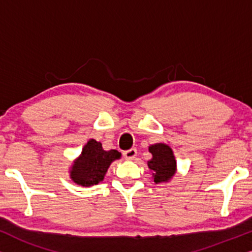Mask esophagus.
<instances>
[{"mask_svg": "<svg viewBox=\"0 0 252 252\" xmlns=\"http://www.w3.org/2000/svg\"><path fill=\"white\" fill-rule=\"evenodd\" d=\"M136 154H137L136 149H134V148H132V149H129V150H126V151H124V154H123V155H124V157H125V159L132 160L133 158H135Z\"/></svg>", "mask_w": 252, "mask_h": 252, "instance_id": "34e87169", "label": "esophagus"}]
</instances>
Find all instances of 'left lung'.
I'll return each mask as SVG.
<instances>
[{"instance_id":"8db88e82","label":"left lung","mask_w":252,"mask_h":252,"mask_svg":"<svg viewBox=\"0 0 252 252\" xmlns=\"http://www.w3.org/2000/svg\"><path fill=\"white\" fill-rule=\"evenodd\" d=\"M149 153L153 158L148 160V167L153 173L155 184H166L177 173V160L173 150L165 143L151 144Z\"/></svg>"}]
</instances>
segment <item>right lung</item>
I'll return each mask as SVG.
<instances>
[{
	"instance_id": "obj_1",
	"label": "right lung",
	"mask_w": 252,
	"mask_h": 252,
	"mask_svg": "<svg viewBox=\"0 0 252 252\" xmlns=\"http://www.w3.org/2000/svg\"><path fill=\"white\" fill-rule=\"evenodd\" d=\"M120 157L122 154L119 151H106L101 142L91 139L70 166L71 180L82 187L97 185L103 181L112 161L120 159Z\"/></svg>"
}]
</instances>
